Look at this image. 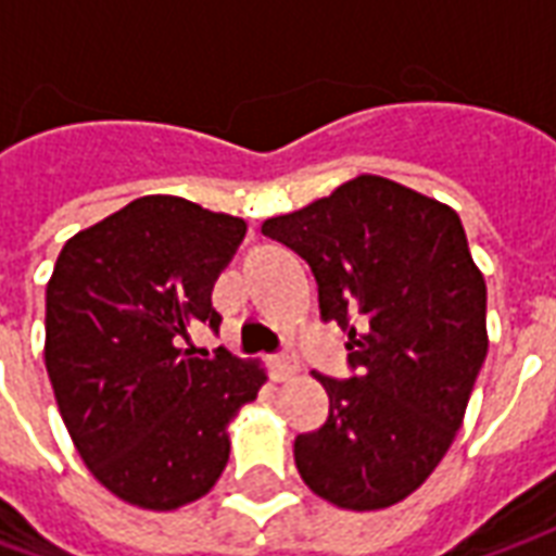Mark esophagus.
<instances>
[{"mask_svg":"<svg viewBox=\"0 0 556 556\" xmlns=\"http://www.w3.org/2000/svg\"><path fill=\"white\" fill-rule=\"evenodd\" d=\"M294 372H298V361H294L291 354L270 357V378H274V381H289Z\"/></svg>","mask_w":556,"mask_h":556,"instance_id":"esophagus-1","label":"esophagus"}]
</instances>
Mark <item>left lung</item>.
Listing matches in <instances>:
<instances>
[{"mask_svg":"<svg viewBox=\"0 0 556 556\" xmlns=\"http://www.w3.org/2000/svg\"><path fill=\"white\" fill-rule=\"evenodd\" d=\"M301 255L318 309L349 333L351 378L318 375L325 426L294 441L303 482L339 509H387L417 491L465 419L485 351V279L453 207L357 175L262 223Z\"/></svg>","mask_w":556,"mask_h":556,"instance_id":"left-lung-1","label":"left lung"}]
</instances>
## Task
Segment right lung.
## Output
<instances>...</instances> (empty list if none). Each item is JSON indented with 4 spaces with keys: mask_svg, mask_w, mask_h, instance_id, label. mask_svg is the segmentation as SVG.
<instances>
[{
    "mask_svg": "<svg viewBox=\"0 0 556 556\" xmlns=\"http://www.w3.org/2000/svg\"><path fill=\"white\" fill-rule=\"evenodd\" d=\"M247 223L181 195H142L55 258L43 361L67 434L94 479L130 506L199 501L229 462V422L265 369L226 349L193 357L190 330L219 327L211 291Z\"/></svg>",
    "mask_w": 556,
    "mask_h": 556,
    "instance_id": "obj_1",
    "label": "right lung"
}]
</instances>
